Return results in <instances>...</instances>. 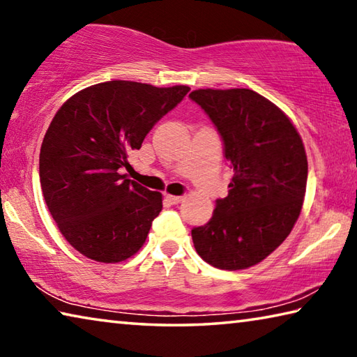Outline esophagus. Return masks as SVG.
Wrapping results in <instances>:
<instances>
[{"instance_id": "esophagus-1", "label": "esophagus", "mask_w": 357, "mask_h": 357, "mask_svg": "<svg viewBox=\"0 0 357 357\" xmlns=\"http://www.w3.org/2000/svg\"><path fill=\"white\" fill-rule=\"evenodd\" d=\"M165 198H167V202L170 203V204H179L181 202L184 200V198L179 197V195H167Z\"/></svg>"}]
</instances>
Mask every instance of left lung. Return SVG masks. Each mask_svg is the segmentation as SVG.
Returning <instances> with one entry per match:
<instances>
[{
  "label": "left lung",
  "mask_w": 357,
  "mask_h": 357,
  "mask_svg": "<svg viewBox=\"0 0 357 357\" xmlns=\"http://www.w3.org/2000/svg\"><path fill=\"white\" fill-rule=\"evenodd\" d=\"M189 98L213 121L233 168L211 220L192 229L198 255L219 269H247L291 233L307 185L301 135L279 107L245 88L197 89Z\"/></svg>",
  "instance_id": "left-lung-1"
}]
</instances>
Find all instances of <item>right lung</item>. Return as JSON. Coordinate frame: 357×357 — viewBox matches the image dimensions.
Instances as JSON below:
<instances>
[{
  "instance_id": "obj_1",
  "label": "right lung",
  "mask_w": 357,
  "mask_h": 357,
  "mask_svg": "<svg viewBox=\"0 0 357 357\" xmlns=\"http://www.w3.org/2000/svg\"><path fill=\"white\" fill-rule=\"evenodd\" d=\"M189 91L113 80L82 89L56 112L40 146V187L59 231L82 255L119 263L142 249L162 193L121 170Z\"/></svg>"
}]
</instances>
